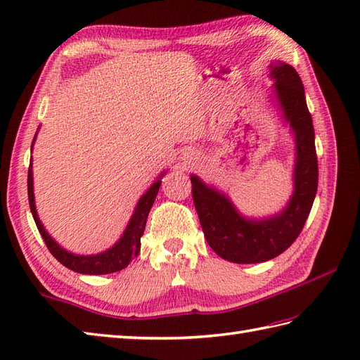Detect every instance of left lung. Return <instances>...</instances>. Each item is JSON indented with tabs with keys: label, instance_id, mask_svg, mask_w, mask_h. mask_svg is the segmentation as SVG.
Wrapping results in <instances>:
<instances>
[{
	"label": "left lung",
	"instance_id": "left-lung-1",
	"mask_svg": "<svg viewBox=\"0 0 360 360\" xmlns=\"http://www.w3.org/2000/svg\"><path fill=\"white\" fill-rule=\"evenodd\" d=\"M269 77L275 102L295 142L294 192L285 209L264 218L244 217L226 193L190 174L205 240L221 258L238 264L263 263L285 252L300 235L317 193L316 136L303 83L294 68L280 60L269 65Z\"/></svg>",
	"mask_w": 360,
	"mask_h": 360
}]
</instances>
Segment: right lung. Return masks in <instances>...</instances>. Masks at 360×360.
<instances>
[{"label": "right lung", "mask_w": 360, "mask_h": 360, "mask_svg": "<svg viewBox=\"0 0 360 360\" xmlns=\"http://www.w3.org/2000/svg\"><path fill=\"white\" fill-rule=\"evenodd\" d=\"M37 139V134L34 137V142ZM32 142V147H34ZM30 147V150H32ZM165 173H160L159 178L153 182L150 188L145 192L137 205L134 207V212L131 218H129V223L127 224V229L122 233L119 241L114 243V246L106 249L101 254L94 255H79L72 254V252L63 249L60 244L52 238V236L46 232L43 227L40 218H38V213L35 209V198H34V178H32V158H30V165H29V173H27V195H29V207L32 212V217L35 219V224L38 227V232L43 236V240L48 246L51 254L56 257L60 263L66 266L68 269L79 274H88V275H103V274H112L125 269V267L131 263V259L139 254L141 250V236L143 235L145 224H147V218L153 202L156 200V195L160 187V178H162Z\"/></svg>", "instance_id": "right-lung-1"}]
</instances>
